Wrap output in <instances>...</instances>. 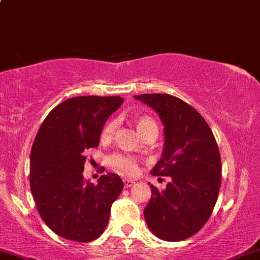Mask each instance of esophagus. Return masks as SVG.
Listing matches in <instances>:
<instances>
[{"mask_svg":"<svg viewBox=\"0 0 260 260\" xmlns=\"http://www.w3.org/2000/svg\"><path fill=\"white\" fill-rule=\"evenodd\" d=\"M134 183H136V181L132 180V179H123L124 187H131V186H133Z\"/></svg>","mask_w":260,"mask_h":260,"instance_id":"34e87169","label":"esophagus"}]
</instances>
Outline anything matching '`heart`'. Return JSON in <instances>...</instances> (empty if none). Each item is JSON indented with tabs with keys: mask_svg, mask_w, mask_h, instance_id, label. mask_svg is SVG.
Masks as SVG:
<instances>
[{
	"mask_svg": "<svg viewBox=\"0 0 260 260\" xmlns=\"http://www.w3.org/2000/svg\"><path fill=\"white\" fill-rule=\"evenodd\" d=\"M117 127V121L112 120L105 124L104 128L102 131V139L108 140L110 139L114 134L115 129ZM137 127H138L139 132L143 134H146L151 129H157V126L154 121L150 117H140L137 121ZM109 164L112 167V170L118 172L122 176L126 177H132L136 176L138 173L139 167H138V160L132 155L127 154H115L109 158Z\"/></svg>",
	"mask_w": 260,
	"mask_h": 260,
	"instance_id": "b5f03b06",
	"label": "heart"
}]
</instances>
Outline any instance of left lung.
Segmentation results:
<instances>
[{"label":"left lung","mask_w":260,"mask_h":260,"mask_svg":"<svg viewBox=\"0 0 260 260\" xmlns=\"http://www.w3.org/2000/svg\"><path fill=\"white\" fill-rule=\"evenodd\" d=\"M134 98L154 109L164 124V151L151 174L172 179L165 190L150 185L151 199L144 218L158 239L183 241L206 224L217 202L219 149L205 118L181 99L160 93Z\"/></svg>","instance_id":"left-lung-1"}]
</instances>
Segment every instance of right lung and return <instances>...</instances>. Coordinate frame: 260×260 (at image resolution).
Segmentation results:
<instances>
[{"mask_svg": "<svg viewBox=\"0 0 260 260\" xmlns=\"http://www.w3.org/2000/svg\"><path fill=\"white\" fill-rule=\"evenodd\" d=\"M121 96H75L47 115L30 154V187L43 221L64 239L89 242L108 225L111 205L123 181L108 173L94 185L84 180L87 149L99 145L109 116L120 108Z\"/></svg>", "mask_w": 260, "mask_h": 260, "instance_id": "obj_1", "label": "right lung"}]
</instances>
